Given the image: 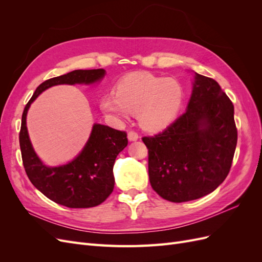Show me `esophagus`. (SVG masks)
<instances>
[{
    "label": "esophagus",
    "instance_id": "34e87169",
    "mask_svg": "<svg viewBox=\"0 0 262 262\" xmlns=\"http://www.w3.org/2000/svg\"><path fill=\"white\" fill-rule=\"evenodd\" d=\"M128 139H129V141H137L139 139V134L136 131H129Z\"/></svg>",
    "mask_w": 262,
    "mask_h": 262
}]
</instances>
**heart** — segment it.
<instances>
[{"mask_svg": "<svg viewBox=\"0 0 262 262\" xmlns=\"http://www.w3.org/2000/svg\"><path fill=\"white\" fill-rule=\"evenodd\" d=\"M185 98L184 86L175 78L149 73L125 77L117 93L109 92L100 100V107L116 120L129 119L132 113L147 130H161L178 115Z\"/></svg>", "mask_w": 262, "mask_h": 262, "instance_id": "1", "label": "heart"}]
</instances>
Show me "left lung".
Masks as SVG:
<instances>
[{
	"mask_svg": "<svg viewBox=\"0 0 262 262\" xmlns=\"http://www.w3.org/2000/svg\"><path fill=\"white\" fill-rule=\"evenodd\" d=\"M142 141L154 191L176 203L199 199L213 192L231 169L237 144L233 102L216 81L195 73L186 112Z\"/></svg>",
	"mask_w": 262,
	"mask_h": 262,
	"instance_id": "left-lung-1",
	"label": "left lung"
}]
</instances>
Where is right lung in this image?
<instances>
[{
    "mask_svg": "<svg viewBox=\"0 0 262 262\" xmlns=\"http://www.w3.org/2000/svg\"><path fill=\"white\" fill-rule=\"evenodd\" d=\"M104 69L75 70L52 77L37 87L21 116L19 145L24 168L39 191L53 202L72 209L93 208L104 202L115 187L114 164L117 155L128 145L124 131L95 123L82 152L72 162L58 167L42 164L30 143L26 116L33 102L43 91L60 84H93L105 76Z\"/></svg>",
    "mask_w": 262,
    "mask_h": 262,
    "instance_id": "1",
    "label": "right lung"
}]
</instances>
